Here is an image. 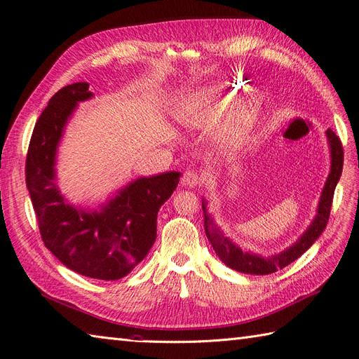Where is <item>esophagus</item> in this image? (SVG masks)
<instances>
[{
	"label": "esophagus",
	"instance_id": "obj_1",
	"mask_svg": "<svg viewBox=\"0 0 359 359\" xmlns=\"http://www.w3.org/2000/svg\"><path fill=\"white\" fill-rule=\"evenodd\" d=\"M201 182H202V180H201L199 173H198L196 170H187V172H184V175H182V178H181V184H182V186H184V187H189V189H194V187L201 186Z\"/></svg>",
	"mask_w": 359,
	"mask_h": 359
}]
</instances>
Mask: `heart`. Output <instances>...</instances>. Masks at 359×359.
<instances>
[{"instance_id":"obj_1","label":"heart","mask_w":359,"mask_h":359,"mask_svg":"<svg viewBox=\"0 0 359 359\" xmlns=\"http://www.w3.org/2000/svg\"><path fill=\"white\" fill-rule=\"evenodd\" d=\"M232 95V91H231ZM203 93H193L189 97V102L186 106V115L189 116V121L191 123H203L210 118V114L201 109V99ZM256 111L253 106L244 107V109L238 111L233 116H231L220 128V140L226 147H238L243 144V140L248 135L250 128L255 123Z\"/></svg>"}]
</instances>
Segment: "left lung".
<instances>
[{"instance_id":"1","label":"left lung","mask_w":359,"mask_h":359,"mask_svg":"<svg viewBox=\"0 0 359 359\" xmlns=\"http://www.w3.org/2000/svg\"><path fill=\"white\" fill-rule=\"evenodd\" d=\"M327 137L331 148V172L322 190V196L318 206V214L314 217L311 224L309 226V229L302 233L299 240L289 248H286L285 252L271 257H262L253 253L243 252L240 247L235 245L229 238L224 236L219 227L214 224L211 217L206 214L205 202H202V208L205 214L203 227H205L206 238H208L214 252L220 257L222 262H224V265L238 271V273H244V274H256V276L273 274L277 269L287 266L289 264L293 262V260H297L301 255L306 253L307 250L313 245V243L322 235L330 219L332 199H334V190H335L337 182H339L341 177L343 157H344L341 140L331 128L327 130Z\"/></svg>"}]
</instances>
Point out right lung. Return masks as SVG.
<instances>
[{
  "label": "right lung",
  "instance_id": "right-lung-1",
  "mask_svg": "<svg viewBox=\"0 0 359 359\" xmlns=\"http://www.w3.org/2000/svg\"><path fill=\"white\" fill-rule=\"evenodd\" d=\"M93 97L90 83L76 82L53 94L29 140L25 181L41 240L61 264L85 277L119 280L148 255L157 236V212L180 181V172L137 178L100 211L78 210L55 184V156L67 119Z\"/></svg>",
  "mask_w": 359,
  "mask_h": 359
}]
</instances>
